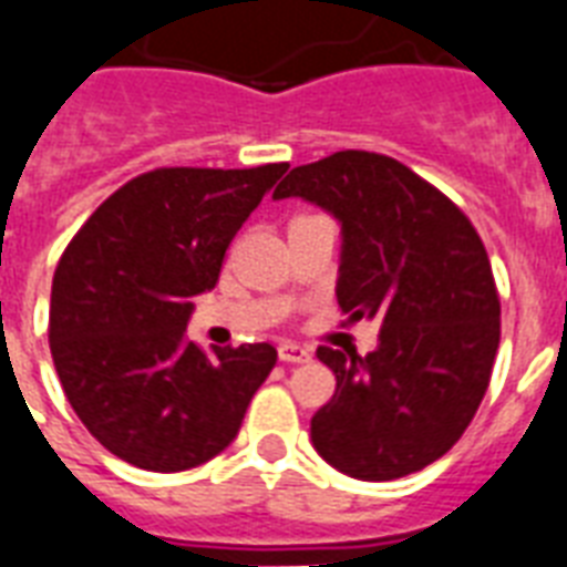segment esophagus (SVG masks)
Listing matches in <instances>:
<instances>
[{
	"mask_svg": "<svg viewBox=\"0 0 567 567\" xmlns=\"http://www.w3.org/2000/svg\"><path fill=\"white\" fill-rule=\"evenodd\" d=\"M279 360L282 362H309L312 360V351L309 348H302L297 341H282L279 344Z\"/></svg>",
	"mask_w": 567,
	"mask_h": 567,
	"instance_id": "esophagus-1",
	"label": "esophagus"
}]
</instances>
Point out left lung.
Returning <instances> with one entry per match:
<instances>
[{
  "label": "left lung",
  "mask_w": 567,
  "mask_h": 567,
  "mask_svg": "<svg viewBox=\"0 0 567 567\" xmlns=\"http://www.w3.org/2000/svg\"><path fill=\"white\" fill-rule=\"evenodd\" d=\"M300 196L341 223L336 297L380 323L378 348H318L336 395L312 416L318 455L362 482L419 473L473 422L499 348V293L466 214L413 168L336 151L291 168L274 198Z\"/></svg>",
  "instance_id": "8db88e82"
}]
</instances>
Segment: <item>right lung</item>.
Listing matches in <instances>:
<instances>
[{"label": "right lung", "instance_id": "right-lung-1", "mask_svg": "<svg viewBox=\"0 0 567 567\" xmlns=\"http://www.w3.org/2000/svg\"><path fill=\"white\" fill-rule=\"evenodd\" d=\"M288 163L168 166L115 189L59 258L50 351L73 413L103 449L181 473L237 437L276 365L267 341L205 353L187 341L193 297Z\"/></svg>", "mask_w": 567, "mask_h": 567}]
</instances>
